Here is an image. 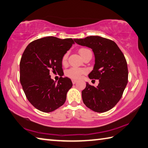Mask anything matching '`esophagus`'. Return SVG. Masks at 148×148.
Wrapping results in <instances>:
<instances>
[{"mask_svg": "<svg viewBox=\"0 0 148 148\" xmlns=\"http://www.w3.org/2000/svg\"><path fill=\"white\" fill-rule=\"evenodd\" d=\"M77 81H77V80H76V79H72L73 84H75Z\"/></svg>", "mask_w": 148, "mask_h": 148, "instance_id": "obj_1", "label": "esophagus"}]
</instances>
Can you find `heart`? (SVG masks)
Here are the masks:
<instances>
[{"label":"heart","mask_w":148,"mask_h":148,"mask_svg":"<svg viewBox=\"0 0 148 148\" xmlns=\"http://www.w3.org/2000/svg\"><path fill=\"white\" fill-rule=\"evenodd\" d=\"M90 50L85 48H82L79 50V53L81 56L85 53V52H86ZM67 58H68V53H66L63 56V57H62V63L66 64ZM85 73H86V69L77 68V67H72V68L68 69L66 71V75L73 79H79L80 77H81L82 75Z\"/></svg>","instance_id":"heart-1"}]
</instances>
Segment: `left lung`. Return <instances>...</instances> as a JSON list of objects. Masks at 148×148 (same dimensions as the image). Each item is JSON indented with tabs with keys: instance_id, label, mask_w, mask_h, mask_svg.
<instances>
[{
	"instance_id": "8db88e82",
	"label": "left lung",
	"mask_w": 148,
	"mask_h": 148,
	"mask_svg": "<svg viewBox=\"0 0 148 148\" xmlns=\"http://www.w3.org/2000/svg\"><path fill=\"white\" fill-rule=\"evenodd\" d=\"M74 41L92 49L95 64L88 77L99 82L97 87L86 82L82 91L83 103L95 112H107L120 100L127 84L128 69L125 56L117 44L107 38L91 36Z\"/></svg>"
}]
</instances>
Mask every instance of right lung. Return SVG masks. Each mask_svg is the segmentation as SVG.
I'll return each instance as SVG.
<instances>
[{
    "mask_svg": "<svg viewBox=\"0 0 148 148\" xmlns=\"http://www.w3.org/2000/svg\"><path fill=\"white\" fill-rule=\"evenodd\" d=\"M74 40L47 36L28 44L20 62V82L31 104L43 112H51L64 104L67 92L73 86L68 77H60L58 82L50 72L64 74L62 57Z\"/></svg>",
    "mask_w": 148,
    "mask_h": 148,
    "instance_id": "right-lung-1",
    "label": "right lung"
}]
</instances>
